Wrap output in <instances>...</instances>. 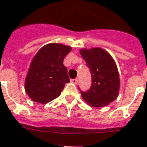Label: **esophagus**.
I'll return each mask as SVG.
<instances>
[{"instance_id": "obj_1", "label": "esophagus", "mask_w": 147, "mask_h": 147, "mask_svg": "<svg viewBox=\"0 0 147 147\" xmlns=\"http://www.w3.org/2000/svg\"><path fill=\"white\" fill-rule=\"evenodd\" d=\"M71 83H72L74 84H77L78 83V80L77 79H73V80H71Z\"/></svg>"}]
</instances>
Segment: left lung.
Here are the masks:
<instances>
[{
    "mask_svg": "<svg viewBox=\"0 0 147 147\" xmlns=\"http://www.w3.org/2000/svg\"><path fill=\"white\" fill-rule=\"evenodd\" d=\"M91 74L92 84L86 92L80 91L85 102L94 107L109 105L116 99L120 87L119 74L112 56L101 48L80 51Z\"/></svg>",
    "mask_w": 147,
    "mask_h": 147,
    "instance_id": "left-lung-1",
    "label": "left lung"
}]
</instances>
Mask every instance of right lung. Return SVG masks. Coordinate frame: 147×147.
I'll list each match as a JSON object with an SVG mask.
<instances>
[{
	"label": "right lung",
	"mask_w": 147,
	"mask_h": 147,
	"mask_svg": "<svg viewBox=\"0 0 147 147\" xmlns=\"http://www.w3.org/2000/svg\"><path fill=\"white\" fill-rule=\"evenodd\" d=\"M71 50L70 46L51 43L36 52L24 82L25 91L32 101L45 104L61 94L65 84L69 82L63 62Z\"/></svg>",
	"instance_id": "right-lung-1"
}]
</instances>
